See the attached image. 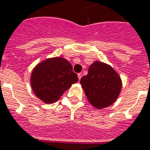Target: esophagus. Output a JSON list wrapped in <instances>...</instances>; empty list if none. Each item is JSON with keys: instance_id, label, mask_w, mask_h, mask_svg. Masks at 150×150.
<instances>
[{"instance_id": "1", "label": "esophagus", "mask_w": 150, "mask_h": 150, "mask_svg": "<svg viewBox=\"0 0 150 150\" xmlns=\"http://www.w3.org/2000/svg\"><path fill=\"white\" fill-rule=\"evenodd\" d=\"M78 77H79V79H81V78L83 77V73H79L78 74Z\"/></svg>"}]
</instances>
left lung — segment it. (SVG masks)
Instances as JSON below:
<instances>
[{
  "label": "left lung",
  "mask_w": 150,
  "mask_h": 150,
  "mask_svg": "<svg viewBox=\"0 0 150 150\" xmlns=\"http://www.w3.org/2000/svg\"><path fill=\"white\" fill-rule=\"evenodd\" d=\"M80 83L89 102L97 108H103L116 101L120 93L121 79L112 67L96 61L90 65L88 74Z\"/></svg>",
  "instance_id": "1"
}]
</instances>
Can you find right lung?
Listing matches in <instances>:
<instances>
[{
    "instance_id": "right-lung-1",
    "label": "right lung",
    "mask_w": 150,
    "mask_h": 150,
    "mask_svg": "<svg viewBox=\"0 0 150 150\" xmlns=\"http://www.w3.org/2000/svg\"><path fill=\"white\" fill-rule=\"evenodd\" d=\"M79 78L69 61L62 57L47 59L34 67L30 83L34 93L46 104L56 102Z\"/></svg>"
}]
</instances>
